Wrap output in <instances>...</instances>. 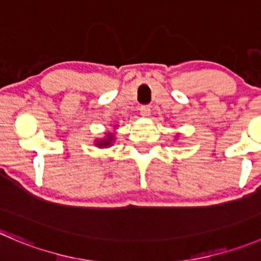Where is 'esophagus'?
<instances>
[{"instance_id":"1","label":"esophagus","mask_w":261,"mask_h":261,"mask_svg":"<svg viewBox=\"0 0 261 261\" xmlns=\"http://www.w3.org/2000/svg\"><path fill=\"white\" fill-rule=\"evenodd\" d=\"M140 115L143 116V117H148V116L150 115V107H149V106H141Z\"/></svg>"}]
</instances>
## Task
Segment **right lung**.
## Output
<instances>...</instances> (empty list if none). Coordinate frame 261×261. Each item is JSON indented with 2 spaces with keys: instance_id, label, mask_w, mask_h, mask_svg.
Wrapping results in <instances>:
<instances>
[{
  "instance_id": "add662e5",
  "label": "right lung",
  "mask_w": 261,
  "mask_h": 261,
  "mask_svg": "<svg viewBox=\"0 0 261 261\" xmlns=\"http://www.w3.org/2000/svg\"><path fill=\"white\" fill-rule=\"evenodd\" d=\"M113 140H115V135H113V134H111V133H107L106 138L102 139V140H97L95 145L99 146V148H107V146L112 145Z\"/></svg>"
}]
</instances>
